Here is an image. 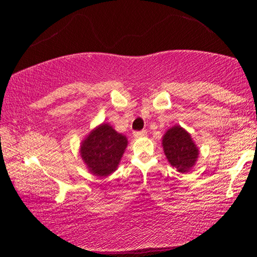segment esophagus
Wrapping results in <instances>:
<instances>
[{"instance_id":"34e87169","label":"esophagus","mask_w":257,"mask_h":257,"mask_svg":"<svg viewBox=\"0 0 257 257\" xmlns=\"http://www.w3.org/2000/svg\"><path fill=\"white\" fill-rule=\"evenodd\" d=\"M147 135L146 130H141V132H134V137L135 138H141V137H145Z\"/></svg>"}]
</instances>
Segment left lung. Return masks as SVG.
Wrapping results in <instances>:
<instances>
[{
    "label": "left lung",
    "mask_w": 257,
    "mask_h": 257,
    "mask_svg": "<svg viewBox=\"0 0 257 257\" xmlns=\"http://www.w3.org/2000/svg\"><path fill=\"white\" fill-rule=\"evenodd\" d=\"M164 154L172 167L179 172H187L196 162L198 150L190 135L180 125L169 129L163 136Z\"/></svg>",
    "instance_id": "obj_1"
}]
</instances>
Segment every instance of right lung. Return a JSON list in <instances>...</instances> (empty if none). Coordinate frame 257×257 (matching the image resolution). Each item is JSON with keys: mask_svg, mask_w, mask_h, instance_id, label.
Returning a JSON list of instances; mask_svg holds the SVG:
<instances>
[{"mask_svg": "<svg viewBox=\"0 0 257 257\" xmlns=\"http://www.w3.org/2000/svg\"><path fill=\"white\" fill-rule=\"evenodd\" d=\"M127 143L124 136L116 133L111 125L103 123L81 143V158L90 172L105 177L118 167Z\"/></svg>", "mask_w": 257, "mask_h": 257, "instance_id": "obj_1", "label": "right lung"}]
</instances>
